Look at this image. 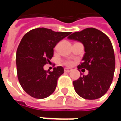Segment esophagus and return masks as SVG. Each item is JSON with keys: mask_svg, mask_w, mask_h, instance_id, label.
I'll return each mask as SVG.
<instances>
[{"mask_svg": "<svg viewBox=\"0 0 121 121\" xmlns=\"http://www.w3.org/2000/svg\"><path fill=\"white\" fill-rule=\"evenodd\" d=\"M71 71H72V69H69V68H65V71L66 73L71 72Z\"/></svg>", "mask_w": 121, "mask_h": 121, "instance_id": "obj_1", "label": "esophagus"}]
</instances>
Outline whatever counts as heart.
Segmentation results:
<instances>
[{"mask_svg":"<svg viewBox=\"0 0 121 121\" xmlns=\"http://www.w3.org/2000/svg\"><path fill=\"white\" fill-rule=\"evenodd\" d=\"M73 62L72 61H71V60H67V61H65V65H67L68 66H70V65H72Z\"/></svg>","mask_w":121,"mask_h":121,"instance_id":"b5f03b06","label":"heart"}]
</instances>
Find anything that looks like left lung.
<instances>
[{
    "label": "left lung",
    "instance_id": "8db88e82",
    "mask_svg": "<svg viewBox=\"0 0 121 121\" xmlns=\"http://www.w3.org/2000/svg\"><path fill=\"white\" fill-rule=\"evenodd\" d=\"M68 39L83 44L85 54L77 68L79 71H88L87 75L73 82L75 90L84 99L100 98L108 90L114 76L115 58L110 40L103 32L93 27L75 32Z\"/></svg>",
    "mask_w": 121,
    "mask_h": 121
}]
</instances>
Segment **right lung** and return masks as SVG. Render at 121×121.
<instances>
[{"mask_svg": "<svg viewBox=\"0 0 121 121\" xmlns=\"http://www.w3.org/2000/svg\"><path fill=\"white\" fill-rule=\"evenodd\" d=\"M71 32H58L39 27L27 32L21 39L16 53L17 77L22 88L33 98L43 99L53 93L63 67L46 71L44 66L53 56V48Z\"/></svg>", "mask_w": 121, "mask_h": 121, "instance_id": "add662e5", "label": "right lung"}]
</instances>
